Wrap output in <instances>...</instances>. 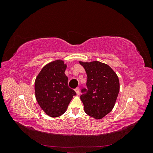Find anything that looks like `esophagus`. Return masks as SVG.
Returning <instances> with one entry per match:
<instances>
[{"label": "esophagus", "instance_id": "esophagus-1", "mask_svg": "<svg viewBox=\"0 0 153 153\" xmlns=\"http://www.w3.org/2000/svg\"><path fill=\"white\" fill-rule=\"evenodd\" d=\"M75 91L76 92V95H79V94H80V89H79V87H76V89H75Z\"/></svg>", "mask_w": 153, "mask_h": 153}]
</instances>
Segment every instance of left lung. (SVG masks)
<instances>
[{
    "instance_id": "8db88e82",
    "label": "left lung",
    "mask_w": 153,
    "mask_h": 153,
    "mask_svg": "<svg viewBox=\"0 0 153 153\" xmlns=\"http://www.w3.org/2000/svg\"><path fill=\"white\" fill-rule=\"evenodd\" d=\"M87 73L86 89L80 99L85 112L96 119L103 118L112 110L119 92L117 74L108 64L99 61L82 62Z\"/></svg>"
}]
</instances>
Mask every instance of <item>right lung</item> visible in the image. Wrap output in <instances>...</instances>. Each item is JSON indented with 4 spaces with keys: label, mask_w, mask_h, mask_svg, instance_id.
I'll list each match as a JSON object with an SVG mask.
<instances>
[{
    "label": "right lung",
    "mask_w": 153,
    "mask_h": 153,
    "mask_svg": "<svg viewBox=\"0 0 153 153\" xmlns=\"http://www.w3.org/2000/svg\"><path fill=\"white\" fill-rule=\"evenodd\" d=\"M67 65L59 59L45 65L35 80L37 101L48 116L57 117L66 112L75 91L68 87Z\"/></svg>",
    "instance_id": "1"
}]
</instances>
